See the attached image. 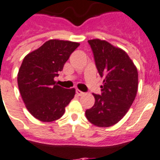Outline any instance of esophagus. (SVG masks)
Masks as SVG:
<instances>
[{"label": "esophagus", "mask_w": 160, "mask_h": 160, "mask_svg": "<svg viewBox=\"0 0 160 160\" xmlns=\"http://www.w3.org/2000/svg\"><path fill=\"white\" fill-rule=\"evenodd\" d=\"M76 93L78 94L79 96H82V95H83V94H84L83 92H82L81 90H79V89H77V90H76Z\"/></svg>", "instance_id": "esophagus-1"}]
</instances>
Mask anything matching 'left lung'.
<instances>
[{"label": "left lung", "instance_id": "8db88e82", "mask_svg": "<svg viewBox=\"0 0 160 160\" xmlns=\"http://www.w3.org/2000/svg\"><path fill=\"white\" fill-rule=\"evenodd\" d=\"M88 42L98 72L104 80L101 94H94V106L86 110L85 115L95 126H112L123 118L136 98L137 69L123 50L100 39Z\"/></svg>", "mask_w": 160, "mask_h": 160}]
</instances>
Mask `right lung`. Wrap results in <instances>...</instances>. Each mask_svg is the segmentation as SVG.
Returning <instances> with one entry per match:
<instances>
[{"label": "right lung", "mask_w": 160, "mask_h": 160, "mask_svg": "<svg viewBox=\"0 0 160 160\" xmlns=\"http://www.w3.org/2000/svg\"><path fill=\"white\" fill-rule=\"evenodd\" d=\"M79 45L70 41L49 40L24 57L18 73V89L26 108L37 119H59L74 97L75 88L60 87L54 78Z\"/></svg>", "instance_id": "add662e5"}]
</instances>
